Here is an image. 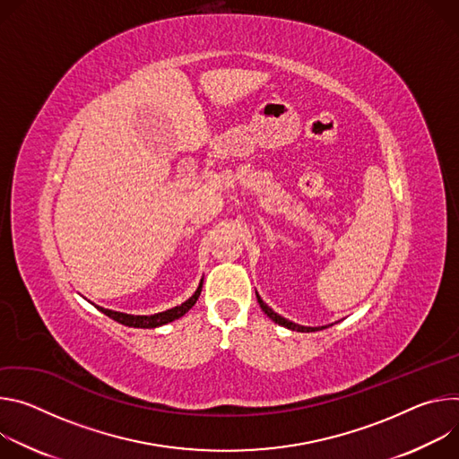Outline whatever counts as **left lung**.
I'll return each mask as SVG.
<instances>
[{"instance_id": "1", "label": "left lung", "mask_w": 459, "mask_h": 459, "mask_svg": "<svg viewBox=\"0 0 459 459\" xmlns=\"http://www.w3.org/2000/svg\"><path fill=\"white\" fill-rule=\"evenodd\" d=\"M257 300H259V304H261V308H263V312L272 319V321H275L277 325H281V326H284V328H288V330H297V332H317V330H323V328H328V326H319V328H312V326H300V325H295V323H291V321H288V319H284V317H281L279 314H275L268 304L259 297V293H257Z\"/></svg>"}]
</instances>
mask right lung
I'll return each mask as SVG.
<instances>
[{"instance_id": "obj_1", "label": "right lung", "mask_w": 459, "mask_h": 459, "mask_svg": "<svg viewBox=\"0 0 459 459\" xmlns=\"http://www.w3.org/2000/svg\"><path fill=\"white\" fill-rule=\"evenodd\" d=\"M200 291H202V282L198 284L196 291L186 300L182 302L180 307H175L171 310H166V312H160V314H152V316H129V314H122V312H115V310H108V308H101V307H94L101 312L106 314L108 317H111L113 321L120 323V325H126V326H133V328H157V326H162V325H168L175 319H180L186 312H189L195 302L198 300L200 297Z\"/></svg>"}]
</instances>
